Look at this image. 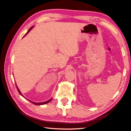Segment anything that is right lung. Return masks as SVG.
I'll return each instance as SVG.
<instances>
[{
	"label": "right lung",
	"mask_w": 131,
	"mask_h": 131,
	"mask_svg": "<svg viewBox=\"0 0 131 131\" xmlns=\"http://www.w3.org/2000/svg\"><path fill=\"white\" fill-rule=\"evenodd\" d=\"M33 27H31V28H30L28 30V31L27 32V33L26 34H26H27L29 32V31L31 30V29ZM15 84H16V83H15ZM16 88H17V91H18V93H19V94H20L21 95V96H23V95L22 94L21 92H20V91L19 90V89H18V87L17 86V85H16ZM51 100H52V99H50V100H48V101H46V102H41V103H35V102H34L31 101H30V100H28V101H29V102H30L31 103H33V104H35V105H43V104H45L47 103H49V102H50V101H51Z\"/></svg>",
	"instance_id": "right-lung-1"
}]
</instances>
